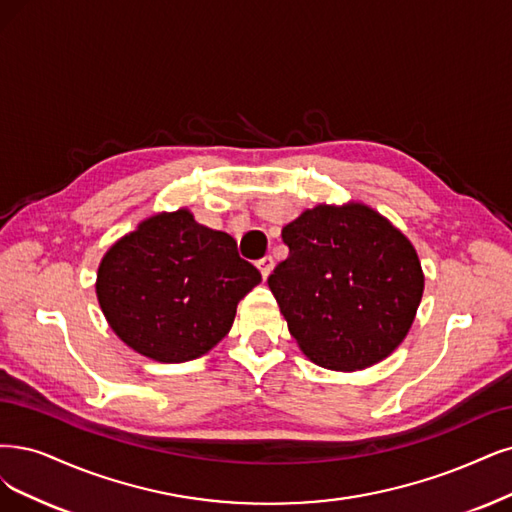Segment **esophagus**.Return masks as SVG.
<instances>
[{"label": "esophagus", "instance_id": "obj_1", "mask_svg": "<svg viewBox=\"0 0 512 512\" xmlns=\"http://www.w3.org/2000/svg\"><path fill=\"white\" fill-rule=\"evenodd\" d=\"M257 268H259V272H261L263 280H266V278L272 274V270H274V259H272V257H263V259H259V261H257Z\"/></svg>", "mask_w": 512, "mask_h": 512}]
</instances>
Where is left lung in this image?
Segmentation results:
<instances>
[{
	"mask_svg": "<svg viewBox=\"0 0 512 512\" xmlns=\"http://www.w3.org/2000/svg\"><path fill=\"white\" fill-rule=\"evenodd\" d=\"M268 285L299 350L333 371L384 361L407 337L424 272L407 236L363 202L318 204L282 227Z\"/></svg>",
	"mask_w": 512,
	"mask_h": 512,
	"instance_id": "left-lung-1",
	"label": "left lung"
}]
</instances>
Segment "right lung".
I'll return each mask as SVG.
<instances>
[{
  "label": "right lung",
  "instance_id": "obj_1",
  "mask_svg": "<svg viewBox=\"0 0 512 512\" xmlns=\"http://www.w3.org/2000/svg\"><path fill=\"white\" fill-rule=\"evenodd\" d=\"M259 282L230 234L179 208L143 219L109 246L97 299L128 348L158 363H185L230 333L238 301Z\"/></svg>",
  "mask_w": 512,
  "mask_h": 512
}]
</instances>
